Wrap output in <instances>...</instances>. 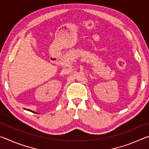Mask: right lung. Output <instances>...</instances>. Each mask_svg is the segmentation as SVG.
Returning <instances> with one entry per match:
<instances>
[{
    "label": "right lung",
    "instance_id": "right-lung-1",
    "mask_svg": "<svg viewBox=\"0 0 149 149\" xmlns=\"http://www.w3.org/2000/svg\"><path fill=\"white\" fill-rule=\"evenodd\" d=\"M25 110H27V111H30V112H33V113H36V114H39V113H37V112H34V111H33V110H29V109H26V108H24Z\"/></svg>",
    "mask_w": 149,
    "mask_h": 149
}]
</instances>
